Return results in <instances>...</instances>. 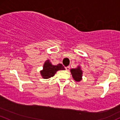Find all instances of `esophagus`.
<instances>
[{"instance_id":"esophagus-1","label":"esophagus","mask_w":120,"mask_h":120,"mask_svg":"<svg viewBox=\"0 0 120 120\" xmlns=\"http://www.w3.org/2000/svg\"><path fill=\"white\" fill-rule=\"evenodd\" d=\"M69 68H69V67H65V69H66V70L67 71H69Z\"/></svg>"}]
</instances>
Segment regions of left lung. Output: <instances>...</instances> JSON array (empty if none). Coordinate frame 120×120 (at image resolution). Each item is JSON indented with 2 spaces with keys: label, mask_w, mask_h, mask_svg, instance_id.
Masks as SVG:
<instances>
[{
  "label": "left lung",
  "mask_w": 120,
  "mask_h": 120,
  "mask_svg": "<svg viewBox=\"0 0 120 120\" xmlns=\"http://www.w3.org/2000/svg\"><path fill=\"white\" fill-rule=\"evenodd\" d=\"M72 77L75 81L80 82L82 79V71L80 66H77L76 68H72L70 69Z\"/></svg>",
  "instance_id": "1"
}]
</instances>
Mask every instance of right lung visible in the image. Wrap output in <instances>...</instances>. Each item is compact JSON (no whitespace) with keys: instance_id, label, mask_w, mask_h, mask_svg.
I'll use <instances>...</instances> for the list:
<instances>
[{"instance_id":"add662e5","label":"right lung","mask_w":120,"mask_h":120,"mask_svg":"<svg viewBox=\"0 0 120 120\" xmlns=\"http://www.w3.org/2000/svg\"><path fill=\"white\" fill-rule=\"evenodd\" d=\"M60 70H65V68L61 64L53 65L49 60H47L43 65V69L40 71V75L43 79H48L53 77L56 72Z\"/></svg>"}]
</instances>
